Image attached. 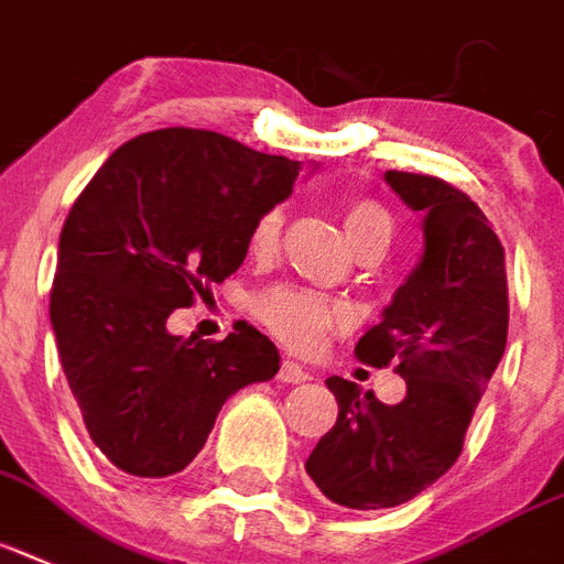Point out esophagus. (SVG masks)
Returning <instances> with one entry per match:
<instances>
[{"mask_svg":"<svg viewBox=\"0 0 564 564\" xmlns=\"http://www.w3.org/2000/svg\"><path fill=\"white\" fill-rule=\"evenodd\" d=\"M279 380H282V383H308L311 375L302 369L300 362L282 360V369H279Z\"/></svg>","mask_w":564,"mask_h":564,"instance_id":"34e87169","label":"esophagus"}]
</instances>
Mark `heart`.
I'll use <instances>...</instances> for the list:
<instances>
[{"instance_id": "heart-1", "label": "heart", "mask_w": 564, "mask_h": 564, "mask_svg": "<svg viewBox=\"0 0 564 564\" xmlns=\"http://www.w3.org/2000/svg\"><path fill=\"white\" fill-rule=\"evenodd\" d=\"M343 227H346V236L355 250L371 248V245L389 248L394 232L389 209L383 204L369 202V198L348 204ZM279 236H282V209H271L253 227V250L256 253H271L276 248ZM250 311L273 337H279L296 351L323 348L325 339L334 332H343L351 323V311H348L346 302L328 300L323 293L293 285H276L256 293Z\"/></svg>"}]
</instances>
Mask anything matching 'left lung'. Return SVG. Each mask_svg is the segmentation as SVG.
<instances>
[{
	"instance_id": "8db88e82",
	"label": "left lung",
	"mask_w": 564,
	"mask_h": 564,
	"mask_svg": "<svg viewBox=\"0 0 564 564\" xmlns=\"http://www.w3.org/2000/svg\"><path fill=\"white\" fill-rule=\"evenodd\" d=\"M386 184L423 213V253L355 355L375 369L394 362L406 398L386 406L328 377L337 423L305 460L325 499L348 510L403 505L453 467L510 319L505 248L478 204L432 175L389 170Z\"/></svg>"
}]
</instances>
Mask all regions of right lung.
I'll use <instances>...</instances> for the list:
<instances>
[{"instance_id":"1","label":"right lung","mask_w":564,"mask_h":564,"mask_svg":"<svg viewBox=\"0 0 564 564\" xmlns=\"http://www.w3.org/2000/svg\"><path fill=\"white\" fill-rule=\"evenodd\" d=\"M302 164L207 129H158L115 149L59 232L51 325L88 438L141 478L181 473L225 400L279 371L253 325L221 343L166 319L225 282L253 227L285 202Z\"/></svg>"}]
</instances>
